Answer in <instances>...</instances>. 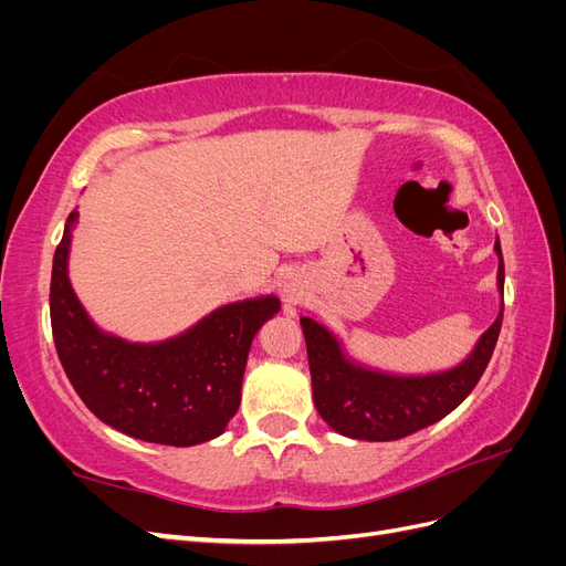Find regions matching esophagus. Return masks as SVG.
<instances>
[{"label":"esophagus","instance_id":"esophagus-1","mask_svg":"<svg viewBox=\"0 0 566 566\" xmlns=\"http://www.w3.org/2000/svg\"><path fill=\"white\" fill-rule=\"evenodd\" d=\"M285 297H287V302H295V293H293V290H287Z\"/></svg>","mask_w":566,"mask_h":566}]
</instances>
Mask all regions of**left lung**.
<instances>
[{
    "mask_svg": "<svg viewBox=\"0 0 566 566\" xmlns=\"http://www.w3.org/2000/svg\"><path fill=\"white\" fill-rule=\"evenodd\" d=\"M495 252H499V287L503 290L505 266L499 241H495ZM300 323L306 354H310L312 391L318 416L345 437L394 441L441 420L468 399V394L484 375L495 342H499L503 306L499 318L476 342L465 361L447 373L422 375V378H399V375L356 366L342 354L339 342L331 331L306 316H302Z\"/></svg>",
    "mask_w": 566,
    "mask_h": 566,
    "instance_id": "obj_1",
    "label": "left lung"
}]
</instances>
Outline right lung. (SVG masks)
Segmentation results:
<instances>
[{
    "label": "right lung",
    "mask_w": 566,
    "mask_h": 566,
    "mask_svg": "<svg viewBox=\"0 0 566 566\" xmlns=\"http://www.w3.org/2000/svg\"><path fill=\"white\" fill-rule=\"evenodd\" d=\"M67 214L51 269V333L67 380L92 413L123 434L193 447L224 432L241 406L252 337L281 310L276 297L227 304L184 335L132 345L101 333L67 281Z\"/></svg>",
    "instance_id": "obj_1"
}]
</instances>
